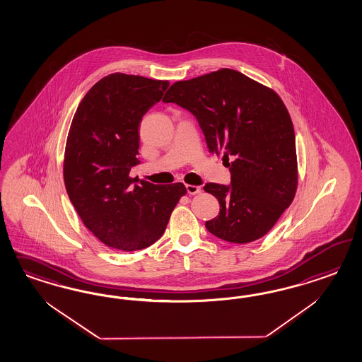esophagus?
<instances>
[{
  "label": "esophagus",
  "instance_id": "1",
  "mask_svg": "<svg viewBox=\"0 0 362 362\" xmlns=\"http://www.w3.org/2000/svg\"><path fill=\"white\" fill-rule=\"evenodd\" d=\"M187 192L189 194V195H197V194H200L202 192V188L199 186H192V185H186Z\"/></svg>",
  "mask_w": 362,
  "mask_h": 362
}]
</instances>
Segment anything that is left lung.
<instances>
[{"label":"left lung","instance_id":"8db88e82","mask_svg":"<svg viewBox=\"0 0 362 362\" xmlns=\"http://www.w3.org/2000/svg\"><path fill=\"white\" fill-rule=\"evenodd\" d=\"M163 102L194 114L209 153H223L230 167V186L203 187L220 204L206 228L238 244L263 238L291 206L298 182L295 130L284 102L232 69L175 82Z\"/></svg>","mask_w":362,"mask_h":362}]
</instances>
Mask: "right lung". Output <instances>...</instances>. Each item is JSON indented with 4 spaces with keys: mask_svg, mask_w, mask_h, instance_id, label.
<instances>
[{
    "mask_svg": "<svg viewBox=\"0 0 362 362\" xmlns=\"http://www.w3.org/2000/svg\"><path fill=\"white\" fill-rule=\"evenodd\" d=\"M168 86V81L123 73L102 78L81 100L67 135L69 199L97 239L124 252L158 240L187 194L183 183L136 185L129 175L139 163V123Z\"/></svg>",
    "mask_w": 362,
    "mask_h": 362,
    "instance_id": "right-lung-1",
    "label": "right lung"
}]
</instances>
